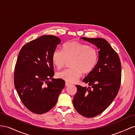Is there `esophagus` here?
<instances>
[{"mask_svg":"<svg viewBox=\"0 0 135 135\" xmlns=\"http://www.w3.org/2000/svg\"><path fill=\"white\" fill-rule=\"evenodd\" d=\"M71 85V84L70 83H68V82H65V86H68V85Z\"/></svg>","mask_w":135,"mask_h":135,"instance_id":"obj_1","label":"esophagus"}]
</instances>
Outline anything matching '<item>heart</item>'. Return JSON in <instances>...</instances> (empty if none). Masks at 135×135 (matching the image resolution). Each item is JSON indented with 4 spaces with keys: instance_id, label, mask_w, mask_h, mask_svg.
<instances>
[{
    "instance_id": "heart-1",
    "label": "heart",
    "mask_w": 135,
    "mask_h": 135,
    "mask_svg": "<svg viewBox=\"0 0 135 135\" xmlns=\"http://www.w3.org/2000/svg\"><path fill=\"white\" fill-rule=\"evenodd\" d=\"M71 68L57 74L58 78L68 83H74L82 74H89L95 68L98 60V52L94 47L78 41L68 42L63 46L62 51L56 49L52 55V63L62 68L71 60Z\"/></svg>"
}]
</instances>
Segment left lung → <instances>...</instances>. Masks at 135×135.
<instances>
[{
    "instance_id": "1",
    "label": "left lung",
    "mask_w": 135,
    "mask_h": 135,
    "mask_svg": "<svg viewBox=\"0 0 135 135\" xmlns=\"http://www.w3.org/2000/svg\"><path fill=\"white\" fill-rule=\"evenodd\" d=\"M99 50L95 68L83 81L89 85H76L77 93L73 99L76 110L83 116L93 118L101 114L113 102L121 82V63L118 54L103 38L81 37Z\"/></svg>"
}]
</instances>
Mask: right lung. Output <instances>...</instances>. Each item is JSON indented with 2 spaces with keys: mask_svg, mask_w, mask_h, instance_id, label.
I'll use <instances>...</instances> for the list:
<instances>
[{
  "mask_svg": "<svg viewBox=\"0 0 135 135\" xmlns=\"http://www.w3.org/2000/svg\"><path fill=\"white\" fill-rule=\"evenodd\" d=\"M60 42L55 36L44 35L25 45L18 54L15 86L23 104L33 113L42 114L50 110L65 86L63 79L52 78V55Z\"/></svg>",
  "mask_w": 135,
  "mask_h": 135,
  "instance_id": "1",
  "label": "right lung"
}]
</instances>
